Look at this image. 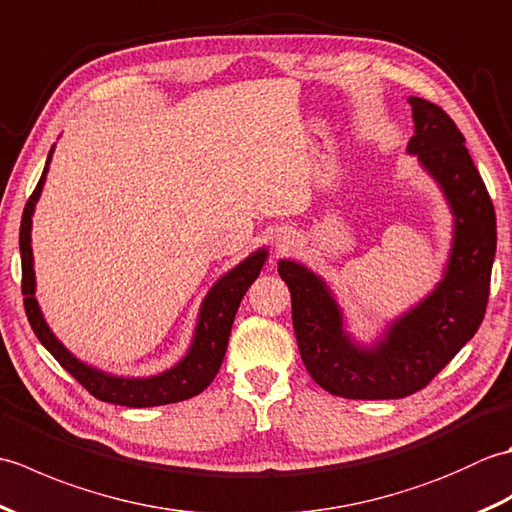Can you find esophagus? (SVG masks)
<instances>
[{"label":"esophagus","mask_w":512,"mask_h":512,"mask_svg":"<svg viewBox=\"0 0 512 512\" xmlns=\"http://www.w3.org/2000/svg\"><path fill=\"white\" fill-rule=\"evenodd\" d=\"M273 244H275V248L279 250V253H284V250L295 246V237H292L290 231H284V228H279V231L275 233Z\"/></svg>","instance_id":"1"}]
</instances>
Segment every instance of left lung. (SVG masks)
<instances>
[{"label": "left lung", "mask_w": 512, "mask_h": 512, "mask_svg": "<svg viewBox=\"0 0 512 512\" xmlns=\"http://www.w3.org/2000/svg\"><path fill=\"white\" fill-rule=\"evenodd\" d=\"M409 105L413 136L407 154L436 182L451 213V246L438 284L365 343L347 325L328 281L297 259H279L303 365L334 396L387 400L416 394L473 339L484 319L497 248L493 202L451 118L418 96H409Z\"/></svg>", "instance_id": "left-lung-1"}]
</instances>
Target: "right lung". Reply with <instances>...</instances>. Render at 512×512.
Returning a JSON list of instances; mask_svg holds the SVG:
<instances>
[{
	"mask_svg": "<svg viewBox=\"0 0 512 512\" xmlns=\"http://www.w3.org/2000/svg\"><path fill=\"white\" fill-rule=\"evenodd\" d=\"M54 147L57 145H52L50 149L41 180L37 182V189L30 195L19 228L21 292H24V306L32 332L37 334L41 345L57 358L65 372H70L94 398H99L103 402L125 407H158L198 396L200 391L211 385V380L215 378L217 369H220L224 361L228 336H231L237 308L239 303H242L250 284H253L259 273H262L268 259V248L262 246L253 250V253L244 257L237 266L226 270V273L209 288V292H206L200 303L191 343L178 363H173L171 367L151 376L112 374L105 372V369H99L96 365L85 363L79 356L72 354L68 347L57 339V334L50 330V325L46 317H43L41 306L35 297L37 279L35 257H32V215H35V206L41 198L43 184H46L48 178Z\"/></svg>",
	"mask_w": 512,
	"mask_h": 512,
	"instance_id": "right-lung-1",
	"label": "right lung"
}]
</instances>
